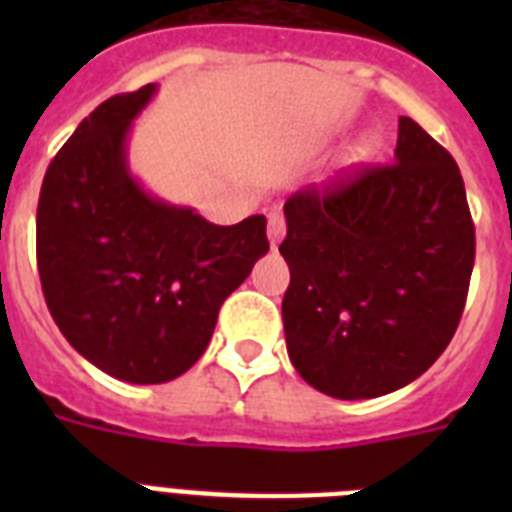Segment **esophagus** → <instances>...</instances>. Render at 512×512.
Masks as SVG:
<instances>
[{"instance_id": "34e87169", "label": "esophagus", "mask_w": 512, "mask_h": 512, "mask_svg": "<svg viewBox=\"0 0 512 512\" xmlns=\"http://www.w3.org/2000/svg\"><path fill=\"white\" fill-rule=\"evenodd\" d=\"M284 233H287V223H284V217L279 212H273L268 217V239H271V247H276L281 239H284Z\"/></svg>"}]
</instances>
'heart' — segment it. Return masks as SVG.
<instances>
[{
    "instance_id": "heart-1",
    "label": "heart",
    "mask_w": 512,
    "mask_h": 512,
    "mask_svg": "<svg viewBox=\"0 0 512 512\" xmlns=\"http://www.w3.org/2000/svg\"><path fill=\"white\" fill-rule=\"evenodd\" d=\"M369 151H372V146H369V143H364V146L356 151V156H358V159H364V156H369Z\"/></svg>"
}]
</instances>
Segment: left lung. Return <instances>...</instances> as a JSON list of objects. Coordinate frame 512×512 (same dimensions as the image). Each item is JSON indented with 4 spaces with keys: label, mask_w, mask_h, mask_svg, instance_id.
I'll return each instance as SVG.
<instances>
[{
    "label": "left lung",
    "mask_w": 512,
    "mask_h": 512,
    "mask_svg": "<svg viewBox=\"0 0 512 512\" xmlns=\"http://www.w3.org/2000/svg\"><path fill=\"white\" fill-rule=\"evenodd\" d=\"M281 316L292 364L345 401L404 388L433 366L465 311L476 228L460 167L401 116L393 162L284 204Z\"/></svg>",
    "instance_id": "1"
}]
</instances>
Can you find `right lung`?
<instances>
[{"label":"right lung","mask_w":512,"mask_h":512,"mask_svg":"<svg viewBox=\"0 0 512 512\" xmlns=\"http://www.w3.org/2000/svg\"><path fill=\"white\" fill-rule=\"evenodd\" d=\"M154 92L146 84L100 103L50 162L36 207L52 319L90 364L135 385L170 382L199 361L225 297L271 247L263 215L207 223L130 175V124Z\"/></svg>","instance_id":"right-lung-1"}]
</instances>
